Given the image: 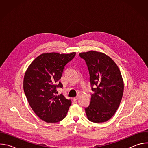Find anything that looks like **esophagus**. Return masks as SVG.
<instances>
[{
  "mask_svg": "<svg viewBox=\"0 0 148 148\" xmlns=\"http://www.w3.org/2000/svg\"><path fill=\"white\" fill-rule=\"evenodd\" d=\"M78 97H74V98H73V101H76L77 100H78Z\"/></svg>",
  "mask_w": 148,
  "mask_h": 148,
  "instance_id": "34e87169",
  "label": "esophagus"
}]
</instances>
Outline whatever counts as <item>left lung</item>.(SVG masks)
<instances>
[{"mask_svg":"<svg viewBox=\"0 0 148 148\" xmlns=\"http://www.w3.org/2000/svg\"><path fill=\"white\" fill-rule=\"evenodd\" d=\"M86 61L92 91L85 108L88 119L95 123L107 121L118 110L123 93V81L114 60L105 54L90 51L79 54Z\"/></svg>","mask_w":148,"mask_h":148,"instance_id":"obj_1","label":"left lung"}]
</instances>
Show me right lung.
Listing matches in <instances>:
<instances>
[{
	"mask_svg": "<svg viewBox=\"0 0 148 148\" xmlns=\"http://www.w3.org/2000/svg\"><path fill=\"white\" fill-rule=\"evenodd\" d=\"M75 56L57 53H43L36 57L27 69L23 80V89L34 113L47 123H56L64 119L71 104L57 88H62L58 82L65 66Z\"/></svg>",
	"mask_w": 148,
	"mask_h": 148,
	"instance_id": "add662e5",
	"label": "right lung"
}]
</instances>
